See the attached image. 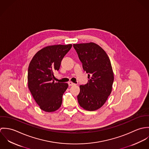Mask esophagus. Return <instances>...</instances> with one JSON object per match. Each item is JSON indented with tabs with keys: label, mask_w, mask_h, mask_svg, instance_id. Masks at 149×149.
Here are the masks:
<instances>
[{
	"label": "esophagus",
	"mask_w": 149,
	"mask_h": 149,
	"mask_svg": "<svg viewBox=\"0 0 149 149\" xmlns=\"http://www.w3.org/2000/svg\"><path fill=\"white\" fill-rule=\"evenodd\" d=\"M68 84H69V86H73V85H76V84H74V83H72L71 81H69L68 82Z\"/></svg>",
	"instance_id": "obj_1"
}]
</instances>
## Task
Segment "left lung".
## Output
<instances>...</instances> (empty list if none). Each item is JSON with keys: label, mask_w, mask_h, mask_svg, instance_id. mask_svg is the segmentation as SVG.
Segmentation results:
<instances>
[{"label": "left lung", "mask_w": 149, "mask_h": 149, "mask_svg": "<svg viewBox=\"0 0 149 149\" xmlns=\"http://www.w3.org/2000/svg\"><path fill=\"white\" fill-rule=\"evenodd\" d=\"M73 47L89 79L86 84L80 86L79 104L85 110H97L104 105L112 91L114 77L110 60L95 43L73 44Z\"/></svg>", "instance_id": "8db88e82"}]
</instances>
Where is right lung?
I'll list each match as a JSON object with an SVG mask.
<instances>
[{"mask_svg":"<svg viewBox=\"0 0 149 149\" xmlns=\"http://www.w3.org/2000/svg\"><path fill=\"white\" fill-rule=\"evenodd\" d=\"M72 45L48 46L39 50L28 68V87L40 108L45 112H54L62 104L67 83H55L54 72L58 70L63 58Z\"/></svg>","mask_w":149,"mask_h":149,"instance_id":"add662e5","label":"right lung"}]
</instances>
